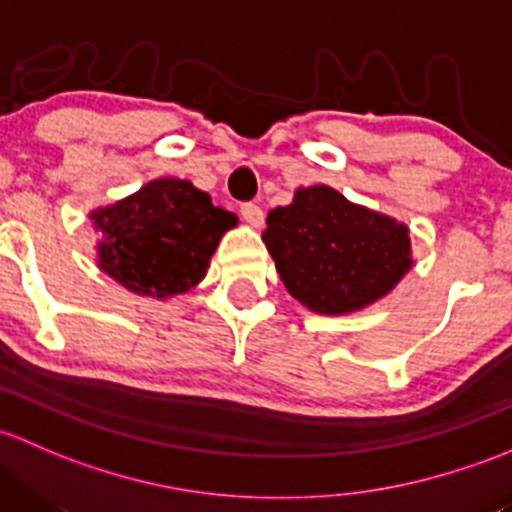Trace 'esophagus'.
<instances>
[{
  "instance_id": "obj_1",
  "label": "esophagus",
  "mask_w": 512,
  "mask_h": 512,
  "mask_svg": "<svg viewBox=\"0 0 512 512\" xmlns=\"http://www.w3.org/2000/svg\"><path fill=\"white\" fill-rule=\"evenodd\" d=\"M241 217H244V221H249L254 229H261L263 226V209L258 204H244L241 207Z\"/></svg>"
}]
</instances>
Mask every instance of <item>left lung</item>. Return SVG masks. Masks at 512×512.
<instances>
[{
	"instance_id": "1",
	"label": "left lung",
	"mask_w": 512,
	"mask_h": 512,
	"mask_svg": "<svg viewBox=\"0 0 512 512\" xmlns=\"http://www.w3.org/2000/svg\"><path fill=\"white\" fill-rule=\"evenodd\" d=\"M266 224L261 239L278 276L310 313H357L392 293L414 266L404 221L350 202L328 184L298 187Z\"/></svg>"
}]
</instances>
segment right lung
<instances>
[{"instance_id": "add662e5", "label": "right lung", "mask_w": 512, "mask_h": 512, "mask_svg": "<svg viewBox=\"0 0 512 512\" xmlns=\"http://www.w3.org/2000/svg\"><path fill=\"white\" fill-rule=\"evenodd\" d=\"M96 263L118 286L165 300L197 288L221 236L239 217L214 207L189 179L157 177L138 192L88 212Z\"/></svg>"}]
</instances>
